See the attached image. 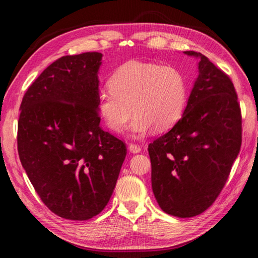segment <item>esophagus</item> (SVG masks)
Wrapping results in <instances>:
<instances>
[{
	"instance_id": "34e87169",
	"label": "esophagus",
	"mask_w": 258,
	"mask_h": 258,
	"mask_svg": "<svg viewBox=\"0 0 258 258\" xmlns=\"http://www.w3.org/2000/svg\"><path fill=\"white\" fill-rule=\"evenodd\" d=\"M128 150L132 152V154H138V152L141 151V148H140L138 145H134V143H131L128 146Z\"/></svg>"
}]
</instances>
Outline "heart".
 <instances>
[{"instance_id":"heart-1","label":"heart","mask_w":258,"mask_h":258,"mask_svg":"<svg viewBox=\"0 0 258 258\" xmlns=\"http://www.w3.org/2000/svg\"><path fill=\"white\" fill-rule=\"evenodd\" d=\"M108 87L110 92L98 95L97 111L113 133L123 132L132 112L133 137H143L152 127L165 132L181 119L186 106L185 77L172 66L128 61L116 69Z\"/></svg>"}]
</instances>
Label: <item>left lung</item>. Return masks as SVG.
Wrapping results in <instances>:
<instances>
[{
	"label": "left lung",
	"mask_w": 258,
	"mask_h": 258,
	"mask_svg": "<svg viewBox=\"0 0 258 258\" xmlns=\"http://www.w3.org/2000/svg\"><path fill=\"white\" fill-rule=\"evenodd\" d=\"M199 60L186 107L174 127L148 147L151 185L169 215H199L223 189L241 147V111L229 76L195 51Z\"/></svg>",
	"instance_id": "8db88e82"
}]
</instances>
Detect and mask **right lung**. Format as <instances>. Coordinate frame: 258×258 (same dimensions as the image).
I'll use <instances>...</instances> for the list:
<instances>
[{
  "label": "right lung",
  "mask_w": 258,
  "mask_h": 258,
  "mask_svg": "<svg viewBox=\"0 0 258 258\" xmlns=\"http://www.w3.org/2000/svg\"><path fill=\"white\" fill-rule=\"evenodd\" d=\"M102 53L64 55L25 93L18 154L35 191L56 215L85 221L103 211L126 157L123 141L100 127Z\"/></svg>",
  "instance_id": "obj_1"
}]
</instances>
